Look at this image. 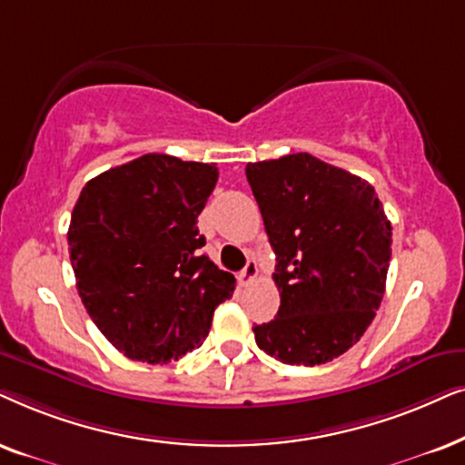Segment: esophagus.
<instances>
[{"label":"esophagus","instance_id":"34e87169","mask_svg":"<svg viewBox=\"0 0 465 465\" xmlns=\"http://www.w3.org/2000/svg\"><path fill=\"white\" fill-rule=\"evenodd\" d=\"M255 278H257V263L252 262V259H249V263H246L244 270L240 272L238 281H240V284H242V287H246V284H251L252 281H255Z\"/></svg>","mask_w":465,"mask_h":465}]
</instances>
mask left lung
<instances>
[{
  "label": "left lung",
  "mask_w": 465,
  "mask_h": 465,
  "mask_svg": "<svg viewBox=\"0 0 465 465\" xmlns=\"http://www.w3.org/2000/svg\"><path fill=\"white\" fill-rule=\"evenodd\" d=\"M276 252L281 308L255 342L291 366H321L359 342L385 295L391 223L374 187L308 153L246 165Z\"/></svg>",
  "instance_id": "left-lung-1"
}]
</instances>
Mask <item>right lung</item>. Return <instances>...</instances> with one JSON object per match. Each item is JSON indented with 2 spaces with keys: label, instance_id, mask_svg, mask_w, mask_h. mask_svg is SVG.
<instances>
[{
  "label": "right lung",
  "instance_id": "right-lung-1",
  "mask_svg": "<svg viewBox=\"0 0 465 465\" xmlns=\"http://www.w3.org/2000/svg\"><path fill=\"white\" fill-rule=\"evenodd\" d=\"M214 163L148 153L91 178L67 246L78 295L108 342L134 361L170 363L206 340L236 278L200 255L197 216Z\"/></svg>",
  "mask_w": 465,
  "mask_h": 465
}]
</instances>
